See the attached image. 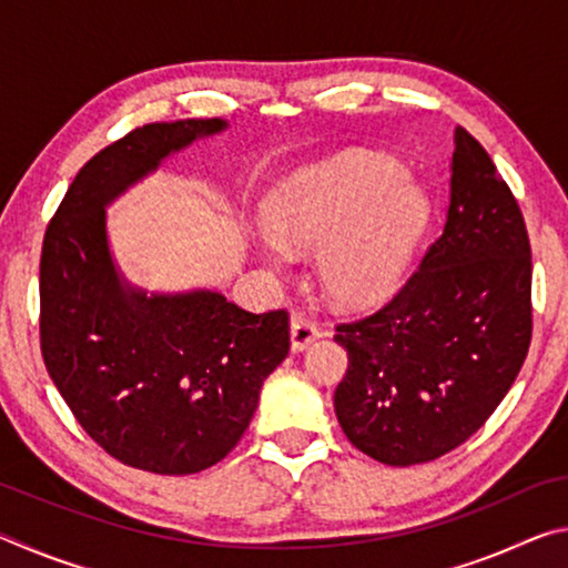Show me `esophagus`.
<instances>
[{"mask_svg":"<svg viewBox=\"0 0 568 568\" xmlns=\"http://www.w3.org/2000/svg\"><path fill=\"white\" fill-rule=\"evenodd\" d=\"M318 338H321L318 323L305 318V315H301V313H295L293 321H291V345H293V351H305L307 345L315 343Z\"/></svg>","mask_w":568,"mask_h":568,"instance_id":"obj_1","label":"esophagus"}]
</instances>
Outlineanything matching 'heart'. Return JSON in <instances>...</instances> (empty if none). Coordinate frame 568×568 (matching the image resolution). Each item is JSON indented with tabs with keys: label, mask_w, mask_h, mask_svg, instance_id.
<instances>
[{
	"label": "heart",
	"mask_w": 568,
	"mask_h": 568,
	"mask_svg": "<svg viewBox=\"0 0 568 568\" xmlns=\"http://www.w3.org/2000/svg\"><path fill=\"white\" fill-rule=\"evenodd\" d=\"M265 223L276 237L263 240L267 261H287L283 244L318 247L328 295L363 305L396 285L426 223V200L390 162L355 158L297 172L267 200Z\"/></svg>",
	"instance_id": "obj_1"
}]
</instances>
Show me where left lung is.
I'll return each mask as SVG.
<instances>
[{
    "label": "left lung",
    "instance_id": "1",
    "mask_svg": "<svg viewBox=\"0 0 568 568\" xmlns=\"http://www.w3.org/2000/svg\"><path fill=\"white\" fill-rule=\"evenodd\" d=\"M450 205L406 285L341 323L348 371L335 416L351 444L388 466L426 464L484 426L531 345V245L494 160L456 128Z\"/></svg>",
    "mask_w": 568,
    "mask_h": 568
}]
</instances>
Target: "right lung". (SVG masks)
<instances>
[{"instance_id": "obj_1", "label": "right lung", "mask_w": 568, "mask_h": 568, "mask_svg": "<svg viewBox=\"0 0 568 568\" xmlns=\"http://www.w3.org/2000/svg\"><path fill=\"white\" fill-rule=\"evenodd\" d=\"M225 120L152 122L77 172L40 261L47 373L80 426L124 466L187 476L243 438L263 381L291 351L285 311L247 313L225 295H148L112 263L104 207L170 152Z\"/></svg>"}]
</instances>
